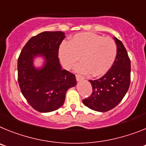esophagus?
Masks as SVG:
<instances>
[{
  "label": "esophagus",
  "mask_w": 146,
  "mask_h": 146,
  "mask_svg": "<svg viewBox=\"0 0 146 146\" xmlns=\"http://www.w3.org/2000/svg\"><path fill=\"white\" fill-rule=\"evenodd\" d=\"M76 80H77V81H78V82H79V81L83 80H84V78H83L82 76L77 74V75H76Z\"/></svg>",
  "instance_id": "1"
}]
</instances>
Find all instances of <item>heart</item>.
<instances>
[{
	"instance_id": "obj_1",
	"label": "heart",
	"mask_w": 146,
	"mask_h": 146,
	"mask_svg": "<svg viewBox=\"0 0 146 146\" xmlns=\"http://www.w3.org/2000/svg\"><path fill=\"white\" fill-rule=\"evenodd\" d=\"M116 55L117 45L113 38L90 32L74 35L69 43L64 42L59 49V58L66 69L74 66L80 58L82 62L76 66L75 71L94 77L106 74Z\"/></svg>"
}]
</instances>
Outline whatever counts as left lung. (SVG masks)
Instances as JSON below:
<instances>
[{
  "label": "left lung",
  "mask_w": 146,
  "mask_h": 146,
  "mask_svg": "<svg viewBox=\"0 0 146 146\" xmlns=\"http://www.w3.org/2000/svg\"><path fill=\"white\" fill-rule=\"evenodd\" d=\"M117 45V55L114 64L103 77L89 80L92 94L82 100L83 104L95 111H109L116 107L128 91L130 85L131 62L123 43L113 37Z\"/></svg>",
  "instance_id": "left-lung-1"
}]
</instances>
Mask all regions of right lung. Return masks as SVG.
I'll use <instances>...</instances> for the list:
<instances>
[{
  "label": "right lung",
  "mask_w": 146,
  "mask_h": 146,
  "mask_svg": "<svg viewBox=\"0 0 146 146\" xmlns=\"http://www.w3.org/2000/svg\"><path fill=\"white\" fill-rule=\"evenodd\" d=\"M65 37L62 31L42 32L28 40L18 58V82L22 94L40 113L60 108L68 89L77 85L74 74L62 69L59 62V46ZM38 57L43 58V65L36 67L34 60Z\"/></svg>",
  "instance_id": "obj_1"
}]
</instances>
